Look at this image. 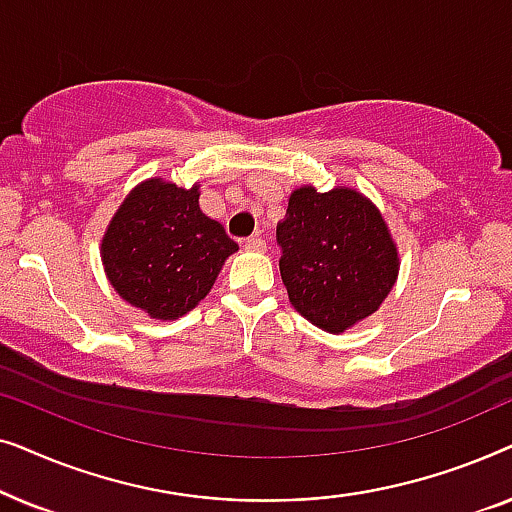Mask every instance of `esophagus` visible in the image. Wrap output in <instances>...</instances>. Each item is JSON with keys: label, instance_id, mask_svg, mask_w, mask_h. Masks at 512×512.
<instances>
[{"label": "esophagus", "instance_id": "obj_1", "mask_svg": "<svg viewBox=\"0 0 512 512\" xmlns=\"http://www.w3.org/2000/svg\"><path fill=\"white\" fill-rule=\"evenodd\" d=\"M242 247L247 251H265V240H263V237H258V235L247 237V240L242 242Z\"/></svg>", "mask_w": 512, "mask_h": 512}]
</instances>
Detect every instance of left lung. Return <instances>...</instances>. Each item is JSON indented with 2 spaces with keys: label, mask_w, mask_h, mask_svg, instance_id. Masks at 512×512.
<instances>
[{
  "label": "left lung",
  "mask_w": 512,
  "mask_h": 512,
  "mask_svg": "<svg viewBox=\"0 0 512 512\" xmlns=\"http://www.w3.org/2000/svg\"><path fill=\"white\" fill-rule=\"evenodd\" d=\"M277 242L293 310L333 335L380 310L401 268L382 212L349 186L321 193L307 184L291 191Z\"/></svg>",
  "instance_id": "1"
}]
</instances>
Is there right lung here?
Instances as JSON below:
<instances>
[{
	"instance_id": "1",
	"label": "right lung",
	"mask_w": 512,
	"mask_h": 512,
	"mask_svg": "<svg viewBox=\"0 0 512 512\" xmlns=\"http://www.w3.org/2000/svg\"><path fill=\"white\" fill-rule=\"evenodd\" d=\"M237 249L200 209V181L181 188L153 177L125 195L104 230L100 256L125 303L151 319L174 321L205 300Z\"/></svg>"
}]
</instances>
